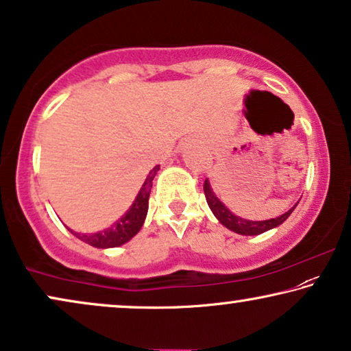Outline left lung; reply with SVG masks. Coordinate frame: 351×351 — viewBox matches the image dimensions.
<instances>
[{"mask_svg":"<svg viewBox=\"0 0 351 351\" xmlns=\"http://www.w3.org/2000/svg\"><path fill=\"white\" fill-rule=\"evenodd\" d=\"M204 192L206 197V204H208L210 210L213 211L216 219H218L219 223L224 227H227L229 230L235 232V234H240V235H259L270 229H274V227H278L280 224H283L285 221L289 218V215L293 213L294 208L299 204L298 202L293 208L286 211L285 215L278 216V218L265 219V221H250V219H243V218H240V216H235L234 213H232V211L227 208L223 202H221L218 197L215 195V192H213V189H211L208 180H205V182H204Z\"/></svg>","mask_w":351,"mask_h":351,"instance_id":"left-lung-1","label":"left lung"}]
</instances>
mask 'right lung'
I'll list each match as a JSON object with an SVG mask.
<instances>
[{
	"mask_svg": "<svg viewBox=\"0 0 351 351\" xmlns=\"http://www.w3.org/2000/svg\"><path fill=\"white\" fill-rule=\"evenodd\" d=\"M160 165H156L154 169L149 171L146 181L143 182L140 192H138L135 202H133L127 213L122 216L121 219H117L111 227H108L105 230L95 232V234H79V232L71 230L68 227V230L73 235L77 237L79 240L86 241L87 245L95 246V248H116L127 243L128 240H132L138 232H140L143 223H145L146 215H147V206H149V194L152 187V180L159 171Z\"/></svg>",
	"mask_w": 351,
	"mask_h": 351,
	"instance_id": "1",
	"label": "right lung"
}]
</instances>
